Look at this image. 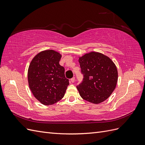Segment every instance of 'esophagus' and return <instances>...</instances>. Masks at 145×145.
<instances>
[{
  "label": "esophagus",
  "instance_id": "1",
  "mask_svg": "<svg viewBox=\"0 0 145 145\" xmlns=\"http://www.w3.org/2000/svg\"><path fill=\"white\" fill-rule=\"evenodd\" d=\"M71 82L74 83V81H75V77H73L72 78H71Z\"/></svg>",
  "mask_w": 145,
  "mask_h": 145
}]
</instances>
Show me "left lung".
Returning a JSON list of instances; mask_svg holds the SVG:
<instances>
[{"mask_svg":"<svg viewBox=\"0 0 145 145\" xmlns=\"http://www.w3.org/2000/svg\"><path fill=\"white\" fill-rule=\"evenodd\" d=\"M83 78L77 88L82 99L99 104L106 100L116 86L118 72L108 57L91 52L78 59Z\"/></svg>","mask_w":145,"mask_h":145,"instance_id":"1","label":"left lung"}]
</instances>
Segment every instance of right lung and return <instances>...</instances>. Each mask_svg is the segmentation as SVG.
<instances>
[{"instance_id":"right-lung-1","label":"right lung","mask_w":145,"mask_h":145,"mask_svg":"<svg viewBox=\"0 0 145 145\" xmlns=\"http://www.w3.org/2000/svg\"><path fill=\"white\" fill-rule=\"evenodd\" d=\"M61 57L53 50L43 51L34 57L29 66V88L34 97L45 105L62 99L69 85L65 68L59 64Z\"/></svg>"}]
</instances>
